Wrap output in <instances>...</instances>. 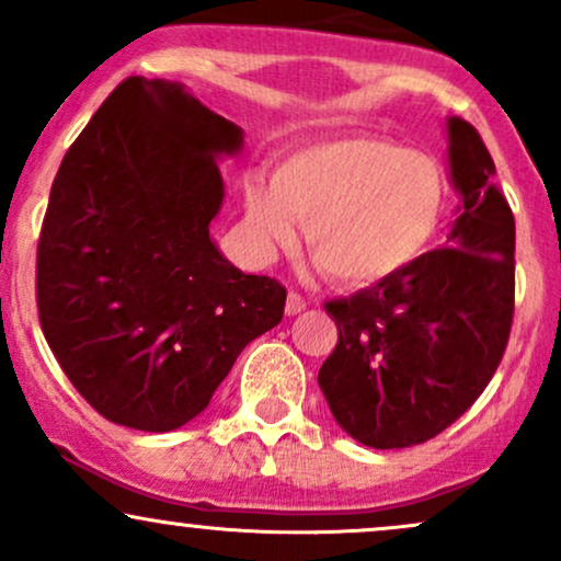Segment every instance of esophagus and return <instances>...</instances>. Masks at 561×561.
Wrapping results in <instances>:
<instances>
[{
  "label": "esophagus",
  "mask_w": 561,
  "mask_h": 561,
  "mask_svg": "<svg viewBox=\"0 0 561 561\" xmlns=\"http://www.w3.org/2000/svg\"><path fill=\"white\" fill-rule=\"evenodd\" d=\"M285 311H287V317H298L300 311H306V300H302L298 293H287Z\"/></svg>",
  "instance_id": "esophagus-1"
}]
</instances>
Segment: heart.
<instances>
[{
	"mask_svg": "<svg viewBox=\"0 0 561 561\" xmlns=\"http://www.w3.org/2000/svg\"><path fill=\"white\" fill-rule=\"evenodd\" d=\"M450 208V182L435 158L377 134H345L298 147L272 182H244V229L255 261L306 250L345 287L403 274L433 248Z\"/></svg>",
	"mask_w": 561,
	"mask_h": 561,
	"instance_id": "b5f03b06",
	"label": "heart"
}]
</instances>
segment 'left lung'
Listing matches in <instances>:
<instances>
[{
    "mask_svg": "<svg viewBox=\"0 0 561 561\" xmlns=\"http://www.w3.org/2000/svg\"><path fill=\"white\" fill-rule=\"evenodd\" d=\"M448 179L461 203L446 248L403 274L327 302L337 345L319 388L334 422L369 448L430 440L478 401L514 313V216L467 121L446 118Z\"/></svg>",
    "mask_w": 561,
    "mask_h": 561,
    "instance_id": "8db88e82",
    "label": "left lung"
}]
</instances>
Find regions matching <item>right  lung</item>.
Wrapping results in <instances>:
<instances>
[{
	"label": "right lung",
	"mask_w": 561,
	"mask_h": 561,
	"mask_svg": "<svg viewBox=\"0 0 561 561\" xmlns=\"http://www.w3.org/2000/svg\"><path fill=\"white\" fill-rule=\"evenodd\" d=\"M242 145L184 83L131 76L62 158L38 240V319L105 420L184 427L282 321L285 287L242 274L210 237L227 195L218 160Z\"/></svg>",
	"instance_id": "add662e5"
}]
</instances>
